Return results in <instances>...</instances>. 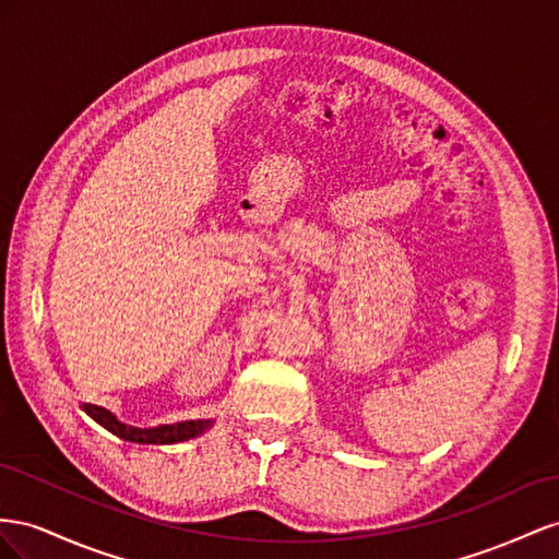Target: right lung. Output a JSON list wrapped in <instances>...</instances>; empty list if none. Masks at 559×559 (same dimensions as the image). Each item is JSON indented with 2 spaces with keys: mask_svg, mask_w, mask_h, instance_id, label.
Listing matches in <instances>:
<instances>
[{
  "mask_svg": "<svg viewBox=\"0 0 559 559\" xmlns=\"http://www.w3.org/2000/svg\"><path fill=\"white\" fill-rule=\"evenodd\" d=\"M82 409L88 414L93 421H98L103 428H107L109 433H115L121 440L138 442V444H175V442H185V440L203 436L205 430L213 426V419H189V421L164 424V426H152V428H135V426H129V424L119 421L115 414H111L105 407L84 403Z\"/></svg>",
  "mask_w": 559,
  "mask_h": 559,
  "instance_id": "1",
  "label": "right lung"
}]
</instances>
